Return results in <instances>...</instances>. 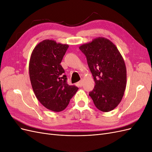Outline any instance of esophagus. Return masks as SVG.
<instances>
[{
    "label": "esophagus",
    "instance_id": "1",
    "mask_svg": "<svg viewBox=\"0 0 152 152\" xmlns=\"http://www.w3.org/2000/svg\"><path fill=\"white\" fill-rule=\"evenodd\" d=\"M82 85H83V80H80V81L77 83V86H79V87H82Z\"/></svg>",
    "mask_w": 152,
    "mask_h": 152
}]
</instances>
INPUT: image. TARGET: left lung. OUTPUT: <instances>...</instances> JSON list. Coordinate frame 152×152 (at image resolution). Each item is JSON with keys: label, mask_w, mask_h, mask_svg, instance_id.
Segmentation results:
<instances>
[{"label": "left lung", "mask_w": 152, "mask_h": 152, "mask_svg": "<svg viewBox=\"0 0 152 152\" xmlns=\"http://www.w3.org/2000/svg\"><path fill=\"white\" fill-rule=\"evenodd\" d=\"M86 56L95 86L89 93L94 105L108 112L121 103L127 83L126 67L121 54L112 41L97 37L79 47Z\"/></svg>", "instance_id": "8db88e82"}]
</instances>
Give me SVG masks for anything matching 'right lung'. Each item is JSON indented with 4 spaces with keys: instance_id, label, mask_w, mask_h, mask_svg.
<instances>
[{
    "instance_id": "add662e5",
    "label": "right lung",
    "mask_w": 152,
    "mask_h": 152,
    "mask_svg": "<svg viewBox=\"0 0 152 152\" xmlns=\"http://www.w3.org/2000/svg\"><path fill=\"white\" fill-rule=\"evenodd\" d=\"M68 48V44L44 40L35 47L30 59V79L36 98L44 107L56 112L65 110L79 89L67 84L60 65Z\"/></svg>"
}]
</instances>
